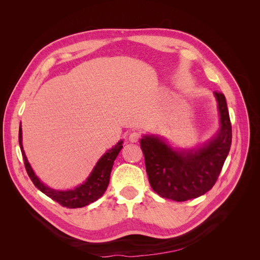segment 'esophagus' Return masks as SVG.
<instances>
[{
	"label": "esophagus",
	"instance_id": "1",
	"mask_svg": "<svg viewBox=\"0 0 260 260\" xmlns=\"http://www.w3.org/2000/svg\"><path fill=\"white\" fill-rule=\"evenodd\" d=\"M140 139H141V134H140L139 132H133V133L129 135V137H128V140H129L131 142H133V143L138 142Z\"/></svg>",
	"mask_w": 260,
	"mask_h": 260
}]
</instances>
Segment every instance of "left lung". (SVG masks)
I'll return each instance as SVG.
<instances>
[{
  "instance_id": "8db88e82",
  "label": "left lung",
  "mask_w": 260,
  "mask_h": 260,
  "mask_svg": "<svg viewBox=\"0 0 260 260\" xmlns=\"http://www.w3.org/2000/svg\"><path fill=\"white\" fill-rule=\"evenodd\" d=\"M221 127L216 137L198 149L175 152L158 137H143L140 144L148 181L159 196L175 201L197 198L214 186L232 143V125L222 92H214Z\"/></svg>"
}]
</instances>
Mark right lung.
Instances as JSON below:
<instances>
[{
  "label": "right lung",
  "mask_w": 260,
  "mask_h": 260,
  "mask_svg": "<svg viewBox=\"0 0 260 260\" xmlns=\"http://www.w3.org/2000/svg\"><path fill=\"white\" fill-rule=\"evenodd\" d=\"M19 143L26 172L28 174L31 181L34 182L35 186L38 187L41 192L44 193L52 200L57 201L62 207L68 209L83 208L87 206V204L92 203L93 201L98 200L100 197H102L109 183V176H111L114 161L123 147V141H119L112 149H109L107 153H105L97 162V165H95L91 174L83 184H81L80 186L71 190H54L41 182L38 179V177L35 175L34 171L31 170L23 149L21 127L19 129Z\"/></svg>",
  "instance_id": "add662e5"
}]
</instances>
